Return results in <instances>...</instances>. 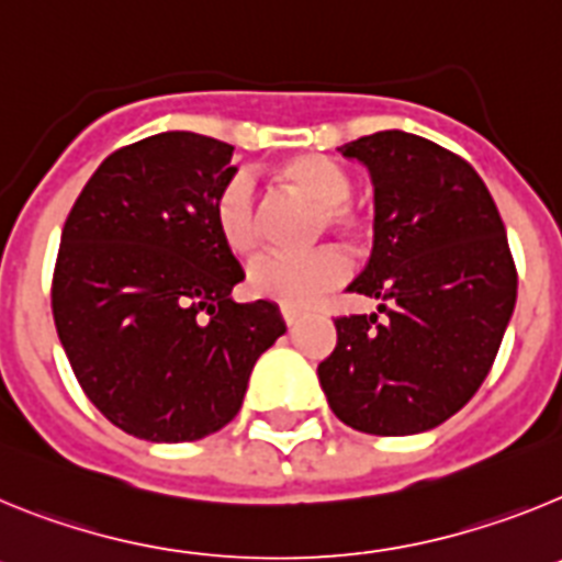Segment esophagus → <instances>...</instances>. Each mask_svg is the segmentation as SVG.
Returning <instances> with one entry per match:
<instances>
[{
    "instance_id": "34e87169",
    "label": "esophagus",
    "mask_w": 562,
    "mask_h": 562,
    "mask_svg": "<svg viewBox=\"0 0 562 562\" xmlns=\"http://www.w3.org/2000/svg\"><path fill=\"white\" fill-rule=\"evenodd\" d=\"M281 317H284V324L292 329V326H297V321L304 317V312L295 310V306H281Z\"/></svg>"
}]
</instances>
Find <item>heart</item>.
Masks as SVG:
<instances>
[{
	"instance_id": "obj_1",
	"label": "heart",
	"mask_w": 562,
	"mask_h": 562,
	"mask_svg": "<svg viewBox=\"0 0 562 562\" xmlns=\"http://www.w3.org/2000/svg\"><path fill=\"white\" fill-rule=\"evenodd\" d=\"M281 188L317 207L315 236L326 231L346 238H362L369 222L360 207L351 205L349 171L324 154H297L281 162L276 171ZM213 227L222 245L233 256H252L258 247V211L252 182L247 177H231L213 200ZM349 258L337 247H317L304 256H265L247 270V286L258 297L278 301L284 306H310L315 297L335 290L349 278Z\"/></svg>"
}]
</instances>
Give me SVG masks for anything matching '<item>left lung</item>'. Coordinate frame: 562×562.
I'll return each instance as SVG.
<instances>
[{
    "mask_svg": "<svg viewBox=\"0 0 562 562\" xmlns=\"http://www.w3.org/2000/svg\"><path fill=\"white\" fill-rule=\"evenodd\" d=\"M340 154L374 182V250L349 290L380 312L337 317L321 389L360 434H422L464 408L493 369L518 270L493 196L459 154L400 128Z\"/></svg>",
    "mask_w": 562,
    "mask_h": 562,
    "instance_id": "8db88e82",
    "label": "left lung"
}]
</instances>
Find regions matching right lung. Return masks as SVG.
<instances>
[{"label": "right lung", "mask_w": 562, "mask_h": 562, "mask_svg": "<svg viewBox=\"0 0 562 562\" xmlns=\"http://www.w3.org/2000/svg\"><path fill=\"white\" fill-rule=\"evenodd\" d=\"M233 146L162 132L117 148L61 231L53 321L89 402L146 441H196L238 414L256 360L286 326L236 304L241 265L213 227Z\"/></svg>", "instance_id": "right-lung-1"}]
</instances>
